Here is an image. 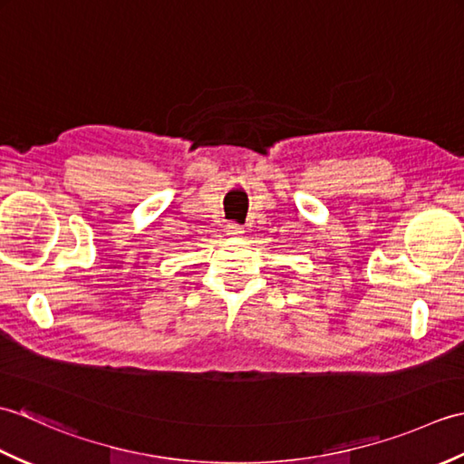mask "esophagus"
I'll return each instance as SVG.
<instances>
[{"label": "esophagus", "instance_id": "34e87169", "mask_svg": "<svg viewBox=\"0 0 464 464\" xmlns=\"http://www.w3.org/2000/svg\"><path fill=\"white\" fill-rule=\"evenodd\" d=\"M227 235H231V237H241L243 227L237 225V223H229V225H227Z\"/></svg>", "mask_w": 464, "mask_h": 464}]
</instances>
